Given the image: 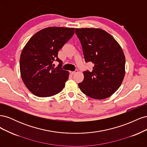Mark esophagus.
<instances>
[{
	"label": "esophagus",
	"mask_w": 147,
	"mask_h": 147,
	"mask_svg": "<svg viewBox=\"0 0 147 147\" xmlns=\"http://www.w3.org/2000/svg\"><path fill=\"white\" fill-rule=\"evenodd\" d=\"M78 72V70H75V71H74V72H70V74L72 75H74L75 74H77Z\"/></svg>",
	"instance_id": "esophagus-1"
}]
</instances>
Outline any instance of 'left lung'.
<instances>
[{"mask_svg": "<svg viewBox=\"0 0 147 147\" xmlns=\"http://www.w3.org/2000/svg\"><path fill=\"white\" fill-rule=\"evenodd\" d=\"M86 63L94 64L91 72H83L78 84L81 91L93 99H104L121 86L125 75V56L121 47L112 35L102 29L77 28Z\"/></svg>", "mask_w": 147, "mask_h": 147, "instance_id": "left-lung-1", "label": "left lung"}]
</instances>
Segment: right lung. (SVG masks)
<instances>
[{"label": "right lung", "instance_id": "right-lung-1", "mask_svg": "<svg viewBox=\"0 0 147 147\" xmlns=\"http://www.w3.org/2000/svg\"><path fill=\"white\" fill-rule=\"evenodd\" d=\"M74 32L75 28L49 27L35 33L26 44L20 60L21 77L34 95L50 97L63 90L69 72L61 68L63 61L57 54ZM55 60L60 63L56 68L52 66Z\"/></svg>", "mask_w": 147, "mask_h": 147}]
</instances>
